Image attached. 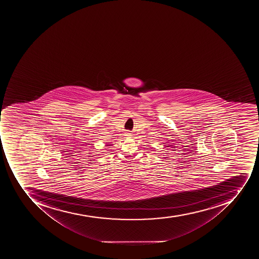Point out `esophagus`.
Instances as JSON below:
<instances>
[{
	"label": "esophagus",
	"instance_id": "obj_1",
	"mask_svg": "<svg viewBox=\"0 0 259 259\" xmlns=\"http://www.w3.org/2000/svg\"><path fill=\"white\" fill-rule=\"evenodd\" d=\"M127 135H128V133H127Z\"/></svg>",
	"mask_w": 259,
	"mask_h": 259
}]
</instances>
